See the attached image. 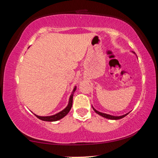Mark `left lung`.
Returning a JSON list of instances; mask_svg holds the SVG:
<instances>
[{
    "instance_id": "8db88e82",
    "label": "left lung",
    "mask_w": 158,
    "mask_h": 158,
    "mask_svg": "<svg viewBox=\"0 0 158 158\" xmlns=\"http://www.w3.org/2000/svg\"><path fill=\"white\" fill-rule=\"evenodd\" d=\"M134 53H135V52H134ZM93 110H94V111H95V113H97L98 114L100 115V116H102V117H104V118H106L111 119V120H118V119H121V118H124L125 116H126L128 114V113H127V114H125V115H123V116H111V115H109V114H106L102 113V112H100V111H97L95 109H94L93 107Z\"/></svg>"
}]
</instances>
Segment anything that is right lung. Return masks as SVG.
<instances>
[{
    "mask_svg": "<svg viewBox=\"0 0 158 158\" xmlns=\"http://www.w3.org/2000/svg\"><path fill=\"white\" fill-rule=\"evenodd\" d=\"M76 89H77V87L75 86L74 88L73 91V93H72L70 97H69V102H68V106H67L63 111L58 112V113L56 114L53 115V116H37V115H36V114H35V116L37 118H38L39 119L42 120V121H49V122L56 121H58V120L63 118L65 117L66 115L69 113V111H70V109L72 108V106H73V95H74V93L76 90Z\"/></svg>",
    "mask_w": 158,
    "mask_h": 158,
    "instance_id": "1",
    "label": "right lung"
}]
</instances>
